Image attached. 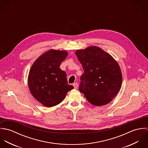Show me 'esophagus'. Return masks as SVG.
<instances>
[{
    "label": "esophagus",
    "instance_id": "obj_1",
    "mask_svg": "<svg viewBox=\"0 0 148 148\" xmlns=\"http://www.w3.org/2000/svg\"><path fill=\"white\" fill-rule=\"evenodd\" d=\"M73 86H74V88H75V89H77V87H78V84L77 83H74L73 84Z\"/></svg>",
    "mask_w": 148,
    "mask_h": 148
}]
</instances>
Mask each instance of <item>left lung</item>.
Here are the masks:
<instances>
[{
    "label": "left lung",
    "instance_id": "obj_1",
    "mask_svg": "<svg viewBox=\"0 0 148 148\" xmlns=\"http://www.w3.org/2000/svg\"><path fill=\"white\" fill-rule=\"evenodd\" d=\"M75 54L84 69L79 90L94 106L108 104L121 86L123 77L119 65L111 55L98 47L77 50Z\"/></svg>",
    "mask_w": 148,
    "mask_h": 148
}]
</instances>
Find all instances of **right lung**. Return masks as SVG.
<instances>
[{
  "mask_svg": "<svg viewBox=\"0 0 148 148\" xmlns=\"http://www.w3.org/2000/svg\"><path fill=\"white\" fill-rule=\"evenodd\" d=\"M67 55L65 51L49 50L38 58L30 69L28 77L29 90L46 107L60 104L67 92L74 88L68 84L66 73L60 68Z\"/></svg>",
  "mask_w": 148,
  "mask_h": 148,
  "instance_id": "right-lung-1",
  "label": "right lung"
}]
</instances>
